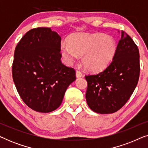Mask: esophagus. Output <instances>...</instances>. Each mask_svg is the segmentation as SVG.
I'll use <instances>...</instances> for the list:
<instances>
[{"instance_id": "esophagus-1", "label": "esophagus", "mask_w": 148, "mask_h": 148, "mask_svg": "<svg viewBox=\"0 0 148 148\" xmlns=\"http://www.w3.org/2000/svg\"><path fill=\"white\" fill-rule=\"evenodd\" d=\"M76 77L77 78L82 77H83V73L80 71H76Z\"/></svg>"}]
</instances>
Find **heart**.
Wrapping results in <instances>:
<instances>
[{
	"instance_id": "b5f03b06",
	"label": "heart",
	"mask_w": 148,
	"mask_h": 148,
	"mask_svg": "<svg viewBox=\"0 0 148 148\" xmlns=\"http://www.w3.org/2000/svg\"><path fill=\"white\" fill-rule=\"evenodd\" d=\"M60 51L66 64H71L82 56L83 65L89 71L106 69L116 55L117 42L114 37L100 33H77L62 41Z\"/></svg>"
}]
</instances>
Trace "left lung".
<instances>
[{"instance_id":"1","label":"left lung","mask_w":148,"mask_h":148,"mask_svg":"<svg viewBox=\"0 0 148 148\" xmlns=\"http://www.w3.org/2000/svg\"><path fill=\"white\" fill-rule=\"evenodd\" d=\"M139 52L125 32L111 63L96 75L85 76L88 82L86 98L89 107L99 114H110L121 109L130 98L139 77Z\"/></svg>"}]
</instances>
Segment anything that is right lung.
<instances>
[{
    "instance_id": "obj_1",
    "label": "right lung",
    "mask_w": 148,
    "mask_h": 148,
    "mask_svg": "<svg viewBox=\"0 0 148 148\" xmlns=\"http://www.w3.org/2000/svg\"><path fill=\"white\" fill-rule=\"evenodd\" d=\"M61 38L49 27L28 31L17 44L12 74L20 97L32 110L50 112L61 104L76 79L73 68L60 61Z\"/></svg>"
}]
</instances>
